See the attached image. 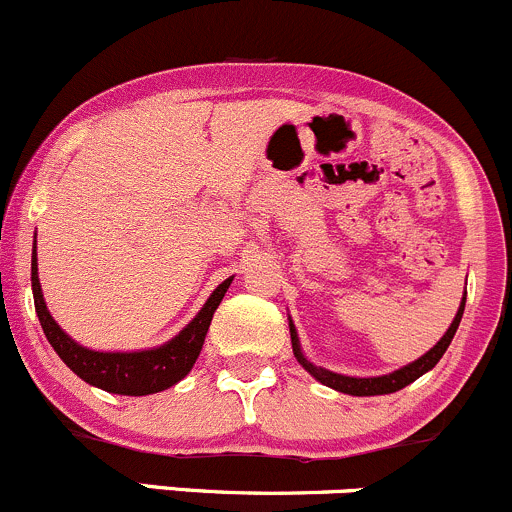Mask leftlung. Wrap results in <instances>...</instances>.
<instances>
[{
    "label": "left lung",
    "instance_id": "8db88e82",
    "mask_svg": "<svg viewBox=\"0 0 512 512\" xmlns=\"http://www.w3.org/2000/svg\"><path fill=\"white\" fill-rule=\"evenodd\" d=\"M463 308H466V291H463L461 305H458L456 318H453L449 330H446L444 337H441V340L436 342V345L431 347L429 352H424L419 360L409 362V365L399 367V370H394L389 374H379V377H347V374H337V372L325 370V367L313 365V362H310L308 357L303 355V347H300V340H298V330H295L293 320L288 318V328H291V342H293V355H295V360L303 365V370L310 374V377H315L320 384L335 389V392L352 394V397H377V394H392V392H399V389H404L407 384H412L414 379L421 377V374L434 370L436 362H439L441 357H444V352L449 350L453 335H456V330H458V323H461V318H463Z\"/></svg>",
    "mask_w": 512,
    "mask_h": 512
}]
</instances>
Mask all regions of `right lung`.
I'll list each match as a JSON object with an SVG mask.
<instances>
[{
    "label": "right lung",
    "instance_id": "1",
    "mask_svg": "<svg viewBox=\"0 0 512 512\" xmlns=\"http://www.w3.org/2000/svg\"><path fill=\"white\" fill-rule=\"evenodd\" d=\"M231 281H234V276L219 283L214 288V293L207 298V303L202 305V310L172 340H167L165 345L135 352H100L91 350V347H83L81 342H76L71 335L63 333L61 325L51 318L39 283L36 236L34 251H31L34 308L49 345L54 347L56 355L63 360V365L76 372L83 382L105 389L110 394H125V397H145V394L162 392V389L175 387L179 379L187 377L194 362H197L199 352H202L204 337H207L209 325H212L214 310L219 308L221 298H224Z\"/></svg>",
    "mask_w": 512,
    "mask_h": 512
}]
</instances>
